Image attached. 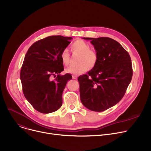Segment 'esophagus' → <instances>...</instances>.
<instances>
[{
    "label": "esophagus",
    "mask_w": 151,
    "mask_h": 151,
    "mask_svg": "<svg viewBox=\"0 0 151 151\" xmlns=\"http://www.w3.org/2000/svg\"><path fill=\"white\" fill-rule=\"evenodd\" d=\"M72 78H73V80H76V79H77V76L76 75H73Z\"/></svg>",
    "instance_id": "1"
}]
</instances>
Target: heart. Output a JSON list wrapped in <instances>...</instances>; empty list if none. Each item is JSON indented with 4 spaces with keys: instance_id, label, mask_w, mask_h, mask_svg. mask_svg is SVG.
I'll return each instance as SVG.
<instances>
[{
    "instance_id": "heart-1",
    "label": "heart",
    "mask_w": 151,
    "mask_h": 151,
    "mask_svg": "<svg viewBox=\"0 0 151 151\" xmlns=\"http://www.w3.org/2000/svg\"><path fill=\"white\" fill-rule=\"evenodd\" d=\"M71 50L73 52L80 54L76 65L70 66L65 70V72L73 75H78L84 73L89 68H92L96 65L98 61L97 52L91 49L89 43L81 39H78L71 44ZM60 59L62 63L65 65L70 63V55L67 48L63 49L60 52Z\"/></svg>"
}]
</instances>
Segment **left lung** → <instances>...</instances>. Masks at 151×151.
<instances>
[{"instance_id":"obj_1","label":"left lung","mask_w":151,"mask_h":151,"mask_svg":"<svg viewBox=\"0 0 151 151\" xmlns=\"http://www.w3.org/2000/svg\"><path fill=\"white\" fill-rule=\"evenodd\" d=\"M91 40L98 54L96 65L80 76L81 101L93 111L101 112L116 105L131 82V58L120 43L109 37L83 38Z\"/></svg>"}]
</instances>
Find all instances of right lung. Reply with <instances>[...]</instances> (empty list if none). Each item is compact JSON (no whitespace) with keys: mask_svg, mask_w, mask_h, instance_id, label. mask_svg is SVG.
<instances>
[{"mask_svg":"<svg viewBox=\"0 0 151 151\" xmlns=\"http://www.w3.org/2000/svg\"><path fill=\"white\" fill-rule=\"evenodd\" d=\"M71 39L61 35L46 37L32 45L25 55L20 72L23 93L40 113L54 112L62 105V92L72 77L60 75L63 70L60 52ZM52 76L56 77L54 80Z\"/></svg>","mask_w":151,"mask_h":151,"instance_id":"add662e5","label":"right lung"}]
</instances>
